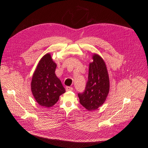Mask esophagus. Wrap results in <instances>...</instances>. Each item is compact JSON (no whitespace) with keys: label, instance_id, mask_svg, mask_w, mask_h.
I'll return each mask as SVG.
<instances>
[{"label":"esophagus","instance_id":"obj_1","mask_svg":"<svg viewBox=\"0 0 148 148\" xmlns=\"http://www.w3.org/2000/svg\"><path fill=\"white\" fill-rule=\"evenodd\" d=\"M73 88L72 87H69V86H66V91H71L73 90Z\"/></svg>","mask_w":148,"mask_h":148}]
</instances>
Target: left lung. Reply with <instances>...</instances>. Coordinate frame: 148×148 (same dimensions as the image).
Returning a JSON list of instances; mask_svg holds the SVG:
<instances>
[{"label": "left lung", "mask_w": 148, "mask_h": 148, "mask_svg": "<svg viewBox=\"0 0 148 148\" xmlns=\"http://www.w3.org/2000/svg\"><path fill=\"white\" fill-rule=\"evenodd\" d=\"M89 64L88 80L85 90L79 93L80 103L89 111L101 106L109 92V77L105 62L98 54H94Z\"/></svg>", "instance_id": "left-lung-1"}]
</instances>
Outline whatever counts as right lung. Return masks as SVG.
<instances>
[{"instance_id": "1", "label": "right lung", "mask_w": 148, "mask_h": 148, "mask_svg": "<svg viewBox=\"0 0 148 148\" xmlns=\"http://www.w3.org/2000/svg\"><path fill=\"white\" fill-rule=\"evenodd\" d=\"M56 66L50 54L47 53L39 62L31 82V90L35 100L45 108L54 106L60 95L65 92L60 80L55 74Z\"/></svg>"}]
</instances>
